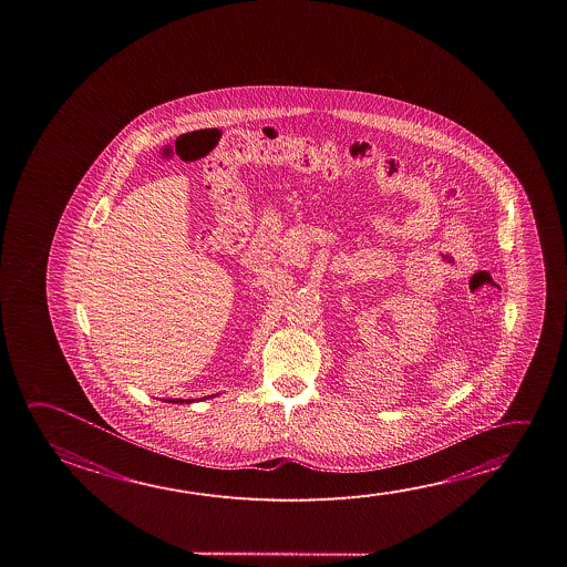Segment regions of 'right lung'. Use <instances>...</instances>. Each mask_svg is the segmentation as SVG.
Masks as SVG:
<instances>
[{
	"instance_id": "add662e5",
	"label": "right lung",
	"mask_w": 567,
	"mask_h": 567,
	"mask_svg": "<svg viewBox=\"0 0 567 567\" xmlns=\"http://www.w3.org/2000/svg\"><path fill=\"white\" fill-rule=\"evenodd\" d=\"M209 398H212V395H209ZM169 403H184V400H179V401H169ZM187 403H189V401H187Z\"/></svg>"
}]
</instances>
